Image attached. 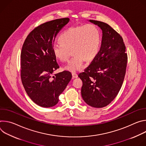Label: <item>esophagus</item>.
<instances>
[{"instance_id":"obj_1","label":"esophagus","mask_w":146,"mask_h":146,"mask_svg":"<svg viewBox=\"0 0 146 146\" xmlns=\"http://www.w3.org/2000/svg\"><path fill=\"white\" fill-rule=\"evenodd\" d=\"M72 77H73V78H77V77H78L77 74L76 73H72Z\"/></svg>"}]
</instances>
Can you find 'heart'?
Returning <instances> with one entry per match:
<instances>
[{
    "mask_svg": "<svg viewBox=\"0 0 146 146\" xmlns=\"http://www.w3.org/2000/svg\"><path fill=\"white\" fill-rule=\"evenodd\" d=\"M59 41V43H55L52 47L54 56L61 62H66L72 50L74 55L64 69L75 72L84 68L86 59L91 60L97 55L101 36L95 25L87 24L69 28L60 35Z\"/></svg>",
    "mask_w": 146,
    "mask_h": 146,
    "instance_id": "heart-1",
    "label": "heart"
}]
</instances>
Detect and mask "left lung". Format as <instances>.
<instances>
[{
	"label": "left lung",
	"instance_id": "8db88e82",
	"mask_svg": "<svg viewBox=\"0 0 146 146\" xmlns=\"http://www.w3.org/2000/svg\"><path fill=\"white\" fill-rule=\"evenodd\" d=\"M90 21L102 30L100 50L78 76L82 81L81 96L88 105L102 108L117 96L126 73L128 56L122 37L106 23Z\"/></svg>",
	"mask_w": 146,
	"mask_h": 146
}]
</instances>
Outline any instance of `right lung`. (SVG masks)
<instances>
[{
	"mask_svg": "<svg viewBox=\"0 0 146 146\" xmlns=\"http://www.w3.org/2000/svg\"><path fill=\"white\" fill-rule=\"evenodd\" d=\"M69 21L59 18L41 24L27 37L21 53V78L26 92L37 105L55 106L72 79L70 72L52 73L59 68L52 47L59 31Z\"/></svg>",
	"mask_w": 146,
	"mask_h": 146,
	"instance_id": "obj_1",
	"label": "right lung"
}]
</instances>
